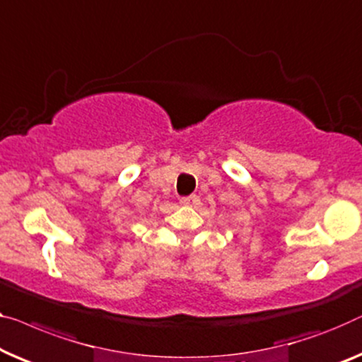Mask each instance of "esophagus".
I'll use <instances>...</instances> for the list:
<instances>
[{
    "instance_id": "1",
    "label": "esophagus",
    "mask_w": 362,
    "mask_h": 362,
    "mask_svg": "<svg viewBox=\"0 0 362 362\" xmlns=\"http://www.w3.org/2000/svg\"><path fill=\"white\" fill-rule=\"evenodd\" d=\"M198 202H199V198L197 195L180 198V203L183 204V206H195V204H198Z\"/></svg>"
}]
</instances>
